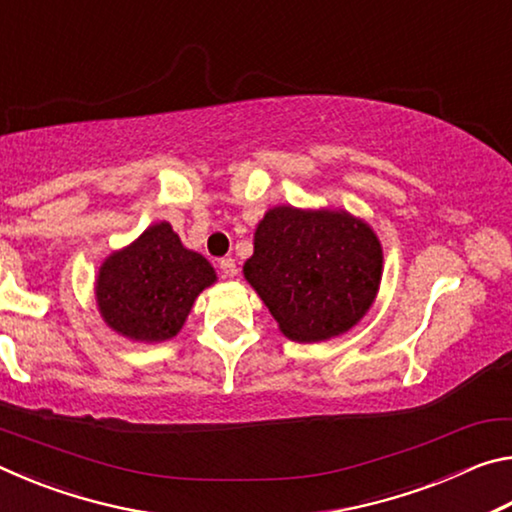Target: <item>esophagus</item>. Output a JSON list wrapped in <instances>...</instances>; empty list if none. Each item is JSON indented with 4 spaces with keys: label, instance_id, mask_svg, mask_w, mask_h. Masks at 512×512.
<instances>
[{
    "label": "esophagus",
    "instance_id": "esophagus-1",
    "mask_svg": "<svg viewBox=\"0 0 512 512\" xmlns=\"http://www.w3.org/2000/svg\"><path fill=\"white\" fill-rule=\"evenodd\" d=\"M219 268H221V273L225 277H235L237 275V264H235V259H232V257H223L219 262Z\"/></svg>",
    "mask_w": 512,
    "mask_h": 512
}]
</instances>
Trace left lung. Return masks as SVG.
Listing matches in <instances>:
<instances>
[{
	"instance_id": "left-lung-1",
	"label": "left lung",
	"mask_w": 512,
	"mask_h": 512,
	"mask_svg": "<svg viewBox=\"0 0 512 512\" xmlns=\"http://www.w3.org/2000/svg\"><path fill=\"white\" fill-rule=\"evenodd\" d=\"M244 275L291 341H325L348 332L370 309L381 246L348 212L282 205L259 221Z\"/></svg>"
}]
</instances>
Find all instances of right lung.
Returning <instances> with one entry per match:
<instances>
[{"label": "right lung", "instance_id": "obj_1", "mask_svg": "<svg viewBox=\"0 0 512 512\" xmlns=\"http://www.w3.org/2000/svg\"><path fill=\"white\" fill-rule=\"evenodd\" d=\"M214 280L210 262L187 250L162 221L103 262L97 280L99 311L121 336L167 341L180 332L196 296Z\"/></svg>", "mask_w": 512, "mask_h": 512}]
</instances>
